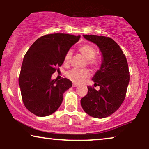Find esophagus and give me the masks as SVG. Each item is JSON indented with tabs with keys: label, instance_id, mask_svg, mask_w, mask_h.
Wrapping results in <instances>:
<instances>
[{
	"label": "esophagus",
	"instance_id": "1",
	"mask_svg": "<svg viewBox=\"0 0 149 149\" xmlns=\"http://www.w3.org/2000/svg\"><path fill=\"white\" fill-rule=\"evenodd\" d=\"M78 84H76V83H73V87H74V88H76V87H78Z\"/></svg>",
	"mask_w": 149,
	"mask_h": 149
}]
</instances>
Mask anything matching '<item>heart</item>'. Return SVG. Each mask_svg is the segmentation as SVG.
I'll use <instances>...</instances> for the list:
<instances>
[{
	"label": "heart",
	"instance_id": "1",
	"mask_svg": "<svg viewBox=\"0 0 149 149\" xmlns=\"http://www.w3.org/2000/svg\"><path fill=\"white\" fill-rule=\"evenodd\" d=\"M79 52L85 59H88V64L93 67H96L99 64V59L95 57L96 51L92 45H84L79 48ZM73 53L71 50H69L65 54L64 61L65 64H69L72 59ZM89 71L86 69H72L66 72V76L73 83H79L83 81L85 78L89 76Z\"/></svg>",
	"mask_w": 149,
	"mask_h": 149
}]
</instances>
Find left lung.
<instances>
[{
	"instance_id": "obj_1",
	"label": "left lung",
	"mask_w": 149,
	"mask_h": 149,
	"mask_svg": "<svg viewBox=\"0 0 149 149\" xmlns=\"http://www.w3.org/2000/svg\"><path fill=\"white\" fill-rule=\"evenodd\" d=\"M96 44L102 52L100 69L92 78L99 90L89 86L80 103L84 111L96 118H104L116 112L125 98L130 81L128 64L120 46L109 37L83 35Z\"/></svg>"
}]
</instances>
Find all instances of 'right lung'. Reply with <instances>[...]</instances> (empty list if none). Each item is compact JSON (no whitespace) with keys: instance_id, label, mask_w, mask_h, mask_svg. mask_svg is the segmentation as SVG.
<instances>
[{"instance_id":"add662e5","label":"right lung","mask_w":149,"mask_h":149,"mask_svg":"<svg viewBox=\"0 0 149 149\" xmlns=\"http://www.w3.org/2000/svg\"><path fill=\"white\" fill-rule=\"evenodd\" d=\"M80 38V35L47 34L38 38L25 54L19 85L24 104L32 113L45 117L60 107L63 94L72 86V83L67 78L57 80L51 77Z\"/></svg>"}]
</instances>
